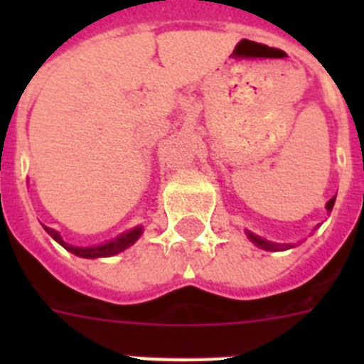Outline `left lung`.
<instances>
[{
  "instance_id": "1",
  "label": "left lung",
  "mask_w": 364,
  "mask_h": 364,
  "mask_svg": "<svg viewBox=\"0 0 364 364\" xmlns=\"http://www.w3.org/2000/svg\"><path fill=\"white\" fill-rule=\"evenodd\" d=\"M333 204H336V197H332L330 200L326 202V211L330 213V211L333 210ZM314 230H317V228H314ZM246 233V237L250 239V242L255 244L257 247H260V250H264V252H284V250H290V247H294L295 244H290V242H272V240L268 239H262V237H259V235L252 233L250 230L244 231Z\"/></svg>"
}]
</instances>
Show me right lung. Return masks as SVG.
Here are the masks:
<instances>
[{
  "label": "right lung",
  "mask_w": 364,
  "mask_h": 364,
  "mask_svg": "<svg viewBox=\"0 0 364 364\" xmlns=\"http://www.w3.org/2000/svg\"><path fill=\"white\" fill-rule=\"evenodd\" d=\"M41 226H43V230L47 231V233H49L50 237H53V239L60 244V246H63L67 252L74 253L76 257H82V259H102V257L118 255V253H122L129 246H133V244L136 242V240L140 239L144 233L142 226H134L133 230L124 231V233H120L118 237H114V239L105 240V242L96 244V246L83 247V246H73V244L65 242L62 235H60V231L53 230V228H49V226H45V224H41Z\"/></svg>",
  "instance_id": "right-lung-1"
}]
</instances>
